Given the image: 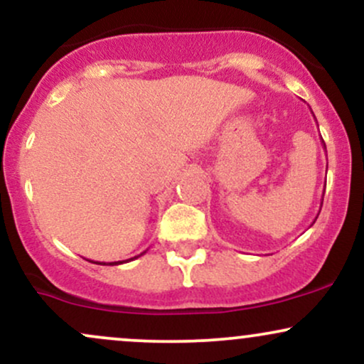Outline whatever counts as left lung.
I'll return each mask as SVG.
<instances>
[{
  "label": "left lung",
  "mask_w": 364,
  "mask_h": 364,
  "mask_svg": "<svg viewBox=\"0 0 364 364\" xmlns=\"http://www.w3.org/2000/svg\"><path fill=\"white\" fill-rule=\"evenodd\" d=\"M323 147H325V144H323ZM321 203H323V202H321ZM321 208V207H320ZM318 214H320V212H318ZM316 217H318V215H316ZM316 217H315V220H316ZM315 220H313V223H315Z\"/></svg>",
  "instance_id": "left-lung-1"
}]
</instances>
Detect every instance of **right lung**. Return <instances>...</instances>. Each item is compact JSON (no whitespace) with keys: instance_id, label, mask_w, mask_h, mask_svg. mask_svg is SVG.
<instances>
[{"instance_id":"obj_1","label":"right lung","mask_w":364,"mask_h":364,"mask_svg":"<svg viewBox=\"0 0 364 364\" xmlns=\"http://www.w3.org/2000/svg\"><path fill=\"white\" fill-rule=\"evenodd\" d=\"M145 253V252H144ZM144 253H140V255H144ZM140 255H139V257H140ZM139 257H133V258H139ZM133 258H129V260H133ZM128 262V260H127ZM94 263H99V265H106V263H104V262H94ZM119 263H123V262H111L109 263V265H119Z\"/></svg>"}]
</instances>
